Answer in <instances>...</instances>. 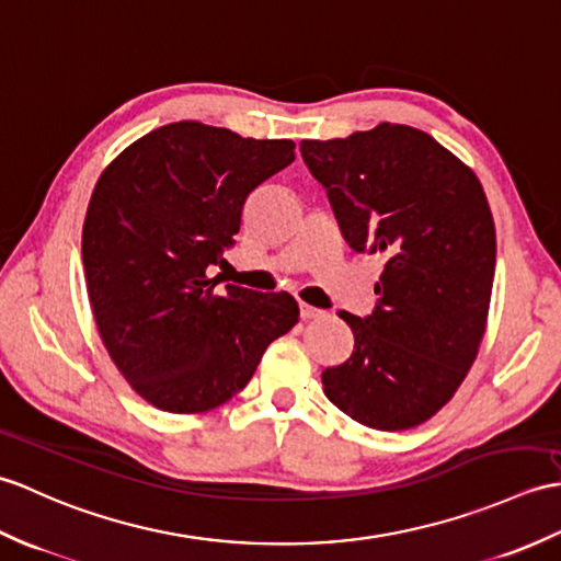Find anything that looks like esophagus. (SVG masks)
Here are the masks:
<instances>
[{
	"label": "esophagus",
	"mask_w": 561,
	"mask_h": 561,
	"mask_svg": "<svg viewBox=\"0 0 561 561\" xmlns=\"http://www.w3.org/2000/svg\"><path fill=\"white\" fill-rule=\"evenodd\" d=\"M300 317L305 321H309V319H323V317H327V312H323V309L312 307V305H307V302H300Z\"/></svg>",
	"instance_id": "obj_1"
}]
</instances>
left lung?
Returning <instances> with one entry per match:
<instances>
[{"label": "left lung", "mask_w": 561, "mask_h": 561, "mask_svg": "<svg viewBox=\"0 0 561 561\" xmlns=\"http://www.w3.org/2000/svg\"><path fill=\"white\" fill-rule=\"evenodd\" d=\"M345 242L383 256L375 312H341L355 347L323 369L329 401L371 430L417 427L451 401L488 329L496 234L482 184L430 134L381 122L302 141Z\"/></svg>", "instance_id": "1"}]
</instances>
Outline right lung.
<instances>
[{"label":"right lung","instance_id":"right-lung-1","mask_svg":"<svg viewBox=\"0 0 561 561\" xmlns=\"http://www.w3.org/2000/svg\"><path fill=\"white\" fill-rule=\"evenodd\" d=\"M293 160L290 139L172 122L98 180L81 238L95 327L122 377L158 410L194 415L230 401L297 323L293 295L220 293L206 273L240 232L247 196Z\"/></svg>","mask_w":561,"mask_h":561}]
</instances>
